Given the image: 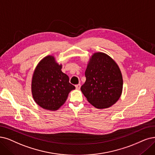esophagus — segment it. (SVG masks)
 <instances>
[{"mask_svg":"<svg viewBox=\"0 0 155 155\" xmlns=\"http://www.w3.org/2000/svg\"><path fill=\"white\" fill-rule=\"evenodd\" d=\"M75 86H76V88L77 90H79L80 88H81V84H76Z\"/></svg>","mask_w":155,"mask_h":155,"instance_id":"34e87169","label":"esophagus"}]
</instances>
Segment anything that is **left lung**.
<instances>
[{
	"label": "left lung",
	"instance_id": "obj_1",
	"mask_svg": "<svg viewBox=\"0 0 155 155\" xmlns=\"http://www.w3.org/2000/svg\"><path fill=\"white\" fill-rule=\"evenodd\" d=\"M85 76L81 90L92 106L106 109L119 100L123 91L122 74L119 66L108 54L102 52L93 54Z\"/></svg>",
	"mask_w": 155,
	"mask_h": 155
}]
</instances>
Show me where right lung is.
Wrapping results in <instances>:
<instances>
[{"mask_svg":"<svg viewBox=\"0 0 155 155\" xmlns=\"http://www.w3.org/2000/svg\"><path fill=\"white\" fill-rule=\"evenodd\" d=\"M52 55L43 58L34 71L31 90L34 101L41 107L57 110L65 102L69 93L75 86L69 83V78L61 71Z\"/></svg>","mask_w":155,"mask_h":155,"instance_id":"obj_1","label":"right lung"}]
</instances>
